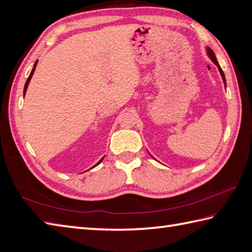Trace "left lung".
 I'll return each instance as SVG.
<instances>
[{
  "instance_id": "left-lung-1",
  "label": "left lung",
  "mask_w": 252,
  "mask_h": 252,
  "mask_svg": "<svg viewBox=\"0 0 252 252\" xmlns=\"http://www.w3.org/2000/svg\"><path fill=\"white\" fill-rule=\"evenodd\" d=\"M207 55H208V57L210 58V60H212L216 65L218 66V69H219V72H220V74H221V77H222V79H223V83H224V85H225V76H224V73H223V71H222L221 69V67H220V65H219V63H218V61H217V58H216V56H215V54H214V51L209 48V47H207Z\"/></svg>"
}]
</instances>
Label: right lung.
Returning a JSON list of instances; mask_svg holds the SVG:
<instances>
[{
  "label": "right lung",
  "instance_id": "1",
  "mask_svg": "<svg viewBox=\"0 0 252 252\" xmlns=\"http://www.w3.org/2000/svg\"><path fill=\"white\" fill-rule=\"evenodd\" d=\"M36 64H37V61L34 63V66H33V68H32V71H31V73H30V76H29L28 77V79H27V81H26V85H25V89H23V95L26 94V92H27V89H28V86H29V83H30V80H31V78H32V76H33V74H34V71H35V67H36ZM104 159V157L102 158L101 160H99L96 164H95V166L97 165V164H99V163L102 162V160Z\"/></svg>",
  "mask_w": 252,
  "mask_h": 252
}]
</instances>
